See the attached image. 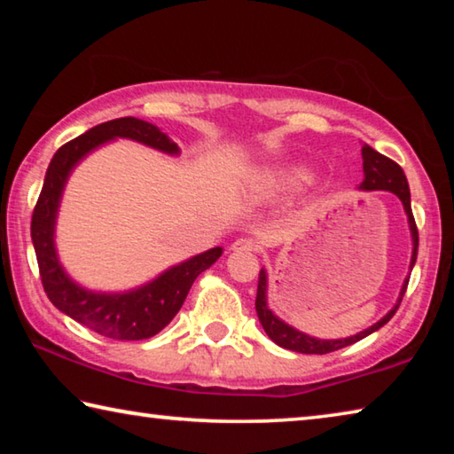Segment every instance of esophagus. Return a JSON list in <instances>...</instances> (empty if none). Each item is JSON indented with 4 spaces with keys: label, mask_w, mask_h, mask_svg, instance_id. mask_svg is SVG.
<instances>
[{
    "label": "esophagus",
    "mask_w": 454,
    "mask_h": 454,
    "mask_svg": "<svg viewBox=\"0 0 454 454\" xmlns=\"http://www.w3.org/2000/svg\"><path fill=\"white\" fill-rule=\"evenodd\" d=\"M234 252H254L256 250V242L250 240V238H238V240L232 244Z\"/></svg>",
    "instance_id": "esophagus-1"
}]
</instances>
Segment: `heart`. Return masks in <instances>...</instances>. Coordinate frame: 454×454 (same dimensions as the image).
<instances>
[{"instance_id":"heart-1","label":"heart","mask_w":454,"mask_h":454,"mask_svg":"<svg viewBox=\"0 0 454 454\" xmlns=\"http://www.w3.org/2000/svg\"><path fill=\"white\" fill-rule=\"evenodd\" d=\"M310 178H312V172L306 166H290L268 176V182L282 188H298V186H304V184H309Z\"/></svg>"}]
</instances>
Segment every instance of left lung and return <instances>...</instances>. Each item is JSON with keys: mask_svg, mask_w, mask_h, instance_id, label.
Wrapping results in <instances>:
<instances>
[{"mask_svg": "<svg viewBox=\"0 0 454 454\" xmlns=\"http://www.w3.org/2000/svg\"><path fill=\"white\" fill-rule=\"evenodd\" d=\"M363 170H364V180H363V184H360V190H388L401 198L406 216H409V228H411V236H412V256H411V270H412L414 262H417V254H419V230H417V224H414V216H412V208H411V190H409V182H406L403 168L396 162H393L390 158L382 156V153L372 150L368 144H364L363 145ZM409 278L411 276H406V280L401 288V296H398V302L395 304V309L387 314V317H382L379 322H376V325L363 330V333L348 336V338H338V340H322V338L309 336L276 317V314L268 309V302H266L268 278H266L264 268L260 270V276H258L256 312H258L260 325H262V328L266 330V334L270 336L272 340L278 344V347L294 350V352H302V355H328V352L340 350L344 347H350V344L363 340L364 336L376 333L380 326L387 325V322L395 317L398 306H401L406 286H409Z\"/></svg>", "mask_w": 454, "mask_h": 454, "instance_id": "obj_1", "label": "left lung"}]
</instances>
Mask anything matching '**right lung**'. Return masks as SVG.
Here are the masks:
<instances>
[{
    "instance_id": "obj_1",
    "label": "right lung",
    "mask_w": 454,
    "mask_h": 454,
    "mask_svg": "<svg viewBox=\"0 0 454 454\" xmlns=\"http://www.w3.org/2000/svg\"><path fill=\"white\" fill-rule=\"evenodd\" d=\"M116 137H128L170 156L180 153L178 144L160 132V128L132 116L104 121L88 129L86 134L74 137L53 153L48 172H45L43 188L32 216V242L43 290L58 310L114 340H144L170 325V320L186 301L198 274L208 270L222 256V248L216 246V248L206 250L186 262L168 268L158 278L140 288L116 292V294L82 288L66 274L58 260L56 242H53L59 200L66 182L83 156Z\"/></svg>"
}]
</instances>
